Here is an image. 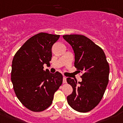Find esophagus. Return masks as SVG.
<instances>
[{"label":"esophagus","mask_w":123,"mask_h":123,"mask_svg":"<svg viewBox=\"0 0 123 123\" xmlns=\"http://www.w3.org/2000/svg\"><path fill=\"white\" fill-rule=\"evenodd\" d=\"M63 83H66V77H63Z\"/></svg>","instance_id":"1"}]
</instances>
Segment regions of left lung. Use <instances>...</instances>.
I'll return each instance as SVG.
<instances>
[{"instance_id":"obj_1","label":"left lung","mask_w":123,"mask_h":123,"mask_svg":"<svg viewBox=\"0 0 123 123\" xmlns=\"http://www.w3.org/2000/svg\"><path fill=\"white\" fill-rule=\"evenodd\" d=\"M75 54L74 66L82 72V81L67 78L73 89L67 97L69 105L79 112H87L98 105L109 82V66L103 50L83 35L63 36Z\"/></svg>"}]
</instances>
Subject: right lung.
Wrapping results in <instances>:
<instances>
[{"label": "right lung", "instance_id": "add662e5", "mask_svg": "<svg viewBox=\"0 0 123 123\" xmlns=\"http://www.w3.org/2000/svg\"><path fill=\"white\" fill-rule=\"evenodd\" d=\"M60 35L40 32L29 38L17 51L12 62L11 81L17 98L33 112L51 106L54 94L63 82L61 73H50L43 65H50L52 45Z\"/></svg>", "mask_w": 123, "mask_h": 123}]
</instances>
